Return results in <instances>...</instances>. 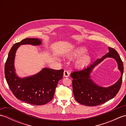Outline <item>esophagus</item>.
Returning a JSON list of instances; mask_svg holds the SVG:
<instances>
[{
  "mask_svg": "<svg viewBox=\"0 0 126 126\" xmlns=\"http://www.w3.org/2000/svg\"><path fill=\"white\" fill-rule=\"evenodd\" d=\"M64 76H65L66 77H68L69 76V73L68 71L64 70Z\"/></svg>",
  "mask_w": 126,
  "mask_h": 126,
  "instance_id": "1",
  "label": "esophagus"
}]
</instances>
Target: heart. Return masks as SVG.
<instances>
[{"instance_id":"obj_1","label":"heart","mask_w":126,"mask_h":126,"mask_svg":"<svg viewBox=\"0 0 126 126\" xmlns=\"http://www.w3.org/2000/svg\"><path fill=\"white\" fill-rule=\"evenodd\" d=\"M87 52V50L84 47H78L75 49L69 54V57L71 58H74L80 57L84 55ZM90 61V57L89 56L85 55L82 56L77 61L76 65L78 67L83 68L86 66Z\"/></svg>"}]
</instances>
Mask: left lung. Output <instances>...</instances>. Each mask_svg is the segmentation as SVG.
<instances>
[{
	"mask_svg": "<svg viewBox=\"0 0 126 126\" xmlns=\"http://www.w3.org/2000/svg\"><path fill=\"white\" fill-rule=\"evenodd\" d=\"M109 51L106 55L101 58H98L86 68L71 73L70 75L73 79V88L75 98L80 104L87 106L101 105L114 97L119 92L122 82L124 64L115 50L109 47ZM107 57L113 58L117 61L122 76L115 84L108 88H103L98 86L92 81L90 74L96 65Z\"/></svg>",
	"mask_w": 126,
	"mask_h": 126,
	"instance_id": "left-lung-1",
	"label": "left lung"
}]
</instances>
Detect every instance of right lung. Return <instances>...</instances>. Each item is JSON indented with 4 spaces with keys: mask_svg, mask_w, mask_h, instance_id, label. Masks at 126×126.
<instances>
[{
    "mask_svg": "<svg viewBox=\"0 0 126 126\" xmlns=\"http://www.w3.org/2000/svg\"><path fill=\"white\" fill-rule=\"evenodd\" d=\"M37 38H25L13 45L5 65V76L10 90L18 100L32 105H43L53 98L58 81L63 78V69L44 68L35 75L20 79L15 72L16 52L20 45H40Z\"/></svg>",
    "mask_w": 126,
    "mask_h": 126,
    "instance_id": "right-lung-1",
    "label": "right lung"
}]
</instances>
